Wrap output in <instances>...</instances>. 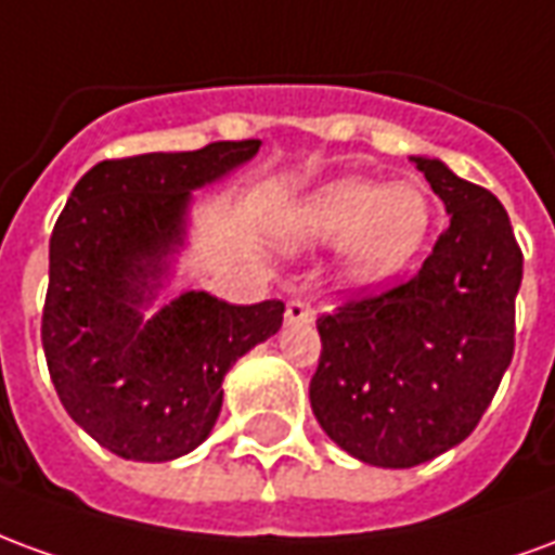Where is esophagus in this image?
<instances>
[{"label":"esophagus","instance_id":"34e87169","mask_svg":"<svg viewBox=\"0 0 555 555\" xmlns=\"http://www.w3.org/2000/svg\"><path fill=\"white\" fill-rule=\"evenodd\" d=\"M285 321H288V324H312L314 321L312 302L302 300V297H291L288 306H285Z\"/></svg>","mask_w":555,"mask_h":555}]
</instances>
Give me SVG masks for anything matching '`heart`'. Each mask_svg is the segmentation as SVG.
Here are the masks:
<instances>
[{
    "mask_svg": "<svg viewBox=\"0 0 555 555\" xmlns=\"http://www.w3.org/2000/svg\"><path fill=\"white\" fill-rule=\"evenodd\" d=\"M434 210L413 183L341 178L321 186L288 217L294 246L341 241V261L357 282H384L413 264L428 241Z\"/></svg>",
    "mask_w": 555,
    "mask_h": 555,
    "instance_id": "b5f03b06",
    "label": "heart"
}]
</instances>
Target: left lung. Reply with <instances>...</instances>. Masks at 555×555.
I'll use <instances>...</instances> for the list:
<instances>
[{"instance_id": "8db88e82", "label": "left lung", "mask_w": 555, "mask_h": 555, "mask_svg": "<svg viewBox=\"0 0 555 555\" xmlns=\"http://www.w3.org/2000/svg\"><path fill=\"white\" fill-rule=\"evenodd\" d=\"M416 159L452 214L425 264L384 291L362 288L318 318L309 398L321 428L365 464L404 469L466 440L514 357L524 253L500 198Z\"/></svg>"}]
</instances>
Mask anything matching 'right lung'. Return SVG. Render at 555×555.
Returning a JSON list of instances; mask_svg holds the SVG:
<instances>
[{
    "instance_id": "right-lung-1",
    "label": "right lung",
    "mask_w": 555,
    "mask_h": 555,
    "mask_svg": "<svg viewBox=\"0 0 555 555\" xmlns=\"http://www.w3.org/2000/svg\"><path fill=\"white\" fill-rule=\"evenodd\" d=\"M258 139L181 154L103 159L50 237L41 341L59 401L79 428L127 461H171L205 440L222 377L282 326L285 302L231 306L190 291L142 321L147 279L181 243L190 190L241 166Z\"/></svg>"
}]
</instances>
